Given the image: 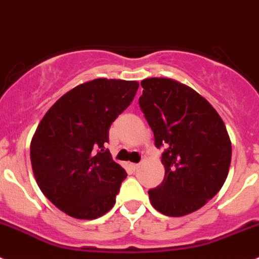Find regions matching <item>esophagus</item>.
<instances>
[{"instance_id": "1", "label": "esophagus", "mask_w": 259, "mask_h": 259, "mask_svg": "<svg viewBox=\"0 0 259 259\" xmlns=\"http://www.w3.org/2000/svg\"><path fill=\"white\" fill-rule=\"evenodd\" d=\"M130 165H132V167H133V169H134V170H137L139 166H141V164H130Z\"/></svg>"}]
</instances>
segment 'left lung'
<instances>
[{
    "label": "left lung",
    "mask_w": 259,
    "mask_h": 259,
    "mask_svg": "<svg viewBox=\"0 0 259 259\" xmlns=\"http://www.w3.org/2000/svg\"><path fill=\"white\" fill-rule=\"evenodd\" d=\"M141 85L139 106L156 147H166L164 181L148 191L150 201L165 215L183 217L220 192L231 164V141L218 112L192 88L164 77Z\"/></svg>",
    "instance_id": "left-lung-1"
}]
</instances>
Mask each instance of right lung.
<instances>
[{
	"label": "right lung",
	"instance_id": "add662e5",
	"mask_svg": "<svg viewBox=\"0 0 259 259\" xmlns=\"http://www.w3.org/2000/svg\"><path fill=\"white\" fill-rule=\"evenodd\" d=\"M138 88L137 81H88L60 97L39 121L31 142L32 170L44 195L69 217L95 220L115 205L127 174L104 143Z\"/></svg>",
	"mask_w": 259,
	"mask_h": 259
}]
</instances>
